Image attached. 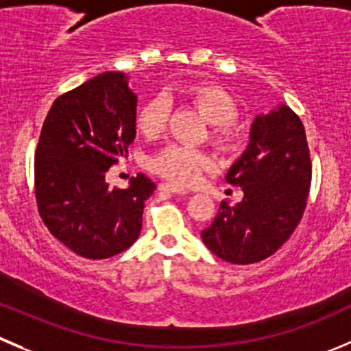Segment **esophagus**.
<instances>
[{
    "label": "esophagus",
    "mask_w": 351,
    "mask_h": 351,
    "mask_svg": "<svg viewBox=\"0 0 351 351\" xmlns=\"http://www.w3.org/2000/svg\"><path fill=\"white\" fill-rule=\"evenodd\" d=\"M159 190H162V192H168V193H178V195L186 193L185 189H180V186L173 185V183H161V185H159Z\"/></svg>",
    "instance_id": "34e87169"
}]
</instances>
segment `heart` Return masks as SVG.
<instances>
[{
  "label": "heart",
  "mask_w": 351,
  "mask_h": 351,
  "mask_svg": "<svg viewBox=\"0 0 351 351\" xmlns=\"http://www.w3.org/2000/svg\"><path fill=\"white\" fill-rule=\"evenodd\" d=\"M183 96L195 104L197 110L210 121L213 141L221 149H230L234 142L237 103L233 97L210 82H197L186 85ZM168 121V103L162 97H154L142 104L137 113V128L142 135L152 138L162 134ZM152 171L165 176L176 185H190L199 178L200 173L210 166L209 156L189 145H168L149 162Z\"/></svg>",
  "instance_id": "1"
}]
</instances>
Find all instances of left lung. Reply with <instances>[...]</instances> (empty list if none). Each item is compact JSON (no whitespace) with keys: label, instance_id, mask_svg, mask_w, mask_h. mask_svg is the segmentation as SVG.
Wrapping results in <instances>:
<instances>
[{"label":"left lung","instance_id":"obj_1","mask_svg":"<svg viewBox=\"0 0 351 351\" xmlns=\"http://www.w3.org/2000/svg\"><path fill=\"white\" fill-rule=\"evenodd\" d=\"M312 165L300 118L287 104L254 118L250 142L226 173L243 199L221 202L200 233L206 247L231 264H254L273 255L295 231L307 206Z\"/></svg>","mask_w":351,"mask_h":351}]
</instances>
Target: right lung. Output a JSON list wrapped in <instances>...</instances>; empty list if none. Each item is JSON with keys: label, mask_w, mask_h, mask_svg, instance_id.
<instances>
[{"label": "right lung", "mask_w": 351, "mask_h": 351, "mask_svg": "<svg viewBox=\"0 0 351 351\" xmlns=\"http://www.w3.org/2000/svg\"><path fill=\"white\" fill-rule=\"evenodd\" d=\"M137 96L121 71H106L58 97L36 149V200L54 238L85 258H108L135 243L156 183L138 173L110 189L108 169L135 138Z\"/></svg>", "instance_id": "1"}]
</instances>
